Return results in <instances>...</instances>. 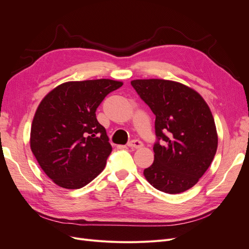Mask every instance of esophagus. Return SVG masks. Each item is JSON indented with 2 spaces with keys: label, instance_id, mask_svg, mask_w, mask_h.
Here are the masks:
<instances>
[{
  "label": "esophagus",
  "instance_id": "esophagus-1",
  "mask_svg": "<svg viewBox=\"0 0 249 249\" xmlns=\"http://www.w3.org/2000/svg\"><path fill=\"white\" fill-rule=\"evenodd\" d=\"M127 146L131 148H140L143 146V143L140 140H132L127 143Z\"/></svg>",
  "mask_w": 249,
  "mask_h": 249
}]
</instances>
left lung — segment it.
Masks as SVG:
<instances>
[{
    "instance_id": "1",
    "label": "left lung",
    "mask_w": 249,
    "mask_h": 249,
    "mask_svg": "<svg viewBox=\"0 0 249 249\" xmlns=\"http://www.w3.org/2000/svg\"><path fill=\"white\" fill-rule=\"evenodd\" d=\"M131 84L156 115L155 160L143 171L147 182L165 193L190 189L212 163L218 146L214 117L194 89L163 79Z\"/></svg>"
}]
</instances>
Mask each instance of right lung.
I'll list each match as a JSON object with an SVG mask.
<instances>
[{
	"mask_svg": "<svg viewBox=\"0 0 249 249\" xmlns=\"http://www.w3.org/2000/svg\"><path fill=\"white\" fill-rule=\"evenodd\" d=\"M123 84L110 79L65 82L38 105L30 147L41 169L59 187L80 189L106 166L112 146L95 111L107 94Z\"/></svg>",
	"mask_w": 249,
	"mask_h": 249,
	"instance_id": "add662e5",
	"label": "right lung"
}]
</instances>
